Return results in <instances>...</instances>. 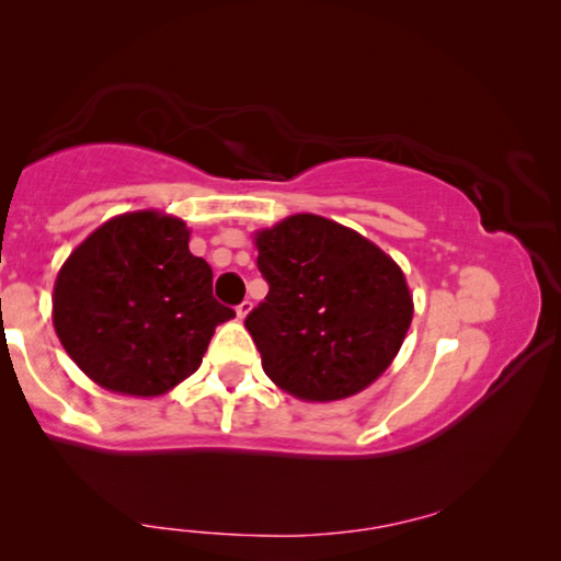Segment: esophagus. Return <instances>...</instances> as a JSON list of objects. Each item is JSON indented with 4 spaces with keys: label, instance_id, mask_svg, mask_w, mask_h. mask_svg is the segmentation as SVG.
Returning a JSON list of instances; mask_svg holds the SVG:
<instances>
[{
    "label": "esophagus",
    "instance_id": "1",
    "mask_svg": "<svg viewBox=\"0 0 561 561\" xmlns=\"http://www.w3.org/2000/svg\"><path fill=\"white\" fill-rule=\"evenodd\" d=\"M250 311H252V301L250 299H244V301L237 304V319H244L247 314H250Z\"/></svg>",
    "mask_w": 561,
    "mask_h": 561
}]
</instances>
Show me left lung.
I'll use <instances>...</instances> for the list:
<instances>
[{
	"mask_svg": "<svg viewBox=\"0 0 561 561\" xmlns=\"http://www.w3.org/2000/svg\"><path fill=\"white\" fill-rule=\"evenodd\" d=\"M270 291L244 319L262 368L304 401H339L381 376L401 348L413 299L398 264L319 215L254 237Z\"/></svg>",
	"mask_w": 561,
	"mask_h": 561,
	"instance_id": "1",
	"label": "left lung"
}]
</instances>
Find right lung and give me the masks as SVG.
Here are the masks:
<instances>
[{
  "mask_svg": "<svg viewBox=\"0 0 561 561\" xmlns=\"http://www.w3.org/2000/svg\"><path fill=\"white\" fill-rule=\"evenodd\" d=\"M183 220L126 213L83 240L54 284V329L76 366L108 391L160 396L203 364L234 311L190 252Z\"/></svg>",
  "mask_w": 561,
  "mask_h": 561,
  "instance_id": "obj_1",
  "label": "right lung"
}]
</instances>
